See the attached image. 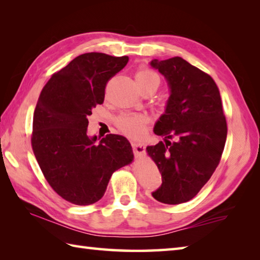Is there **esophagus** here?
I'll return each instance as SVG.
<instances>
[{"label": "esophagus", "instance_id": "esophagus-1", "mask_svg": "<svg viewBox=\"0 0 260 260\" xmlns=\"http://www.w3.org/2000/svg\"><path fill=\"white\" fill-rule=\"evenodd\" d=\"M132 146H133V150H134V154L136 156H140L142 155L143 153L145 152V146L142 144V143H132Z\"/></svg>", "mask_w": 260, "mask_h": 260}]
</instances>
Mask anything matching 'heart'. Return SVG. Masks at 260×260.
I'll use <instances>...</instances> for the list:
<instances>
[{
  "mask_svg": "<svg viewBox=\"0 0 260 260\" xmlns=\"http://www.w3.org/2000/svg\"><path fill=\"white\" fill-rule=\"evenodd\" d=\"M135 80L141 91L145 89L155 91L161 84V78H159L158 74L150 68L144 67V66L136 70ZM146 125L147 118L142 115H123L117 119L118 128L124 134L135 137V139L144 134Z\"/></svg>",
  "mask_w": 260,
  "mask_h": 260,
  "instance_id": "heart-1",
  "label": "heart"
}]
</instances>
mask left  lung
<instances>
[{"label": "left lung", "mask_w": 260, "mask_h": 260, "mask_svg": "<svg viewBox=\"0 0 260 260\" xmlns=\"http://www.w3.org/2000/svg\"><path fill=\"white\" fill-rule=\"evenodd\" d=\"M150 64L170 88L165 113L154 126L164 142L146 147L162 174V185L152 196L162 203L180 204L194 198L219 165L227 121L211 76L181 57L154 59ZM172 138L177 141L170 142Z\"/></svg>", "instance_id": "obj_1"}]
</instances>
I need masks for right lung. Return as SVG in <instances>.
<instances>
[{"mask_svg": "<svg viewBox=\"0 0 260 260\" xmlns=\"http://www.w3.org/2000/svg\"><path fill=\"white\" fill-rule=\"evenodd\" d=\"M127 62V56L80 54L54 73L39 96L33 114V153L54 192L77 206L101 200L115 171L133 161V150L124 136L108 134L97 142V136L87 135L88 116L104 103L108 80Z\"/></svg>", "mask_w": 260, "mask_h": 260, "instance_id": "obj_1", "label": "right lung"}]
</instances>
